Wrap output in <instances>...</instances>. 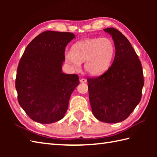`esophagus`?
<instances>
[{"label": "esophagus", "mask_w": 157, "mask_h": 157, "mask_svg": "<svg viewBox=\"0 0 157 157\" xmlns=\"http://www.w3.org/2000/svg\"><path fill=\"white\" fill-rule=\"evenodd\" d=\"M86 82H87V80H86V79H85V78H81L80 79V82L81 83H86Z\"/></svg>", "instance_id": "esophagus-1"}]
</instances>
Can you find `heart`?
<instances>
[{
    "instance_id": "heart-1",
    "label": "heart",
    "mask_w": 157,
    "mask_h": 157,
    "mask_svg": "<svg viewBox=\"0 0 157 157\" xmlns=\"http://www.w3.org/2000/svg\"><path fill=\"white\" fill-rule=\"evenodd\" d=\"M115 53V46L111 38H94L76 42L65 57L74 67H78L79 63L84 62L86 71L92 75H97L109 67Z\"/></svg>"
}]
</instances>
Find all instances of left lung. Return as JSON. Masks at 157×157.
<instances>
[{
    "label": "left lung",
    "instance_id": "left-lung-1",
    "mask_svg": "<svg viewBox=\"0 0 157 157\" xmlns=\"http://www.w3.org/2000/svg\"><path fill=\"white\" fill-rule=\"evenodd\" d=\"M104 31L112 36L115 55L107 71L87 78L89 99L96 119L115 123L128 118L140 102L144 75L138 56L125 36L113 28Z\"/></svg>",
    "mask_w": 157,
    "mask_h": 157
}]
</instances>
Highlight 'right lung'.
Segmentation results:
<instances>
[{"mask_svg":"<svg viewBox=\"0 0 157 157\" xmlns=\"http://www.w3.org/2000/svg\"><path fill=\"white\" fill-rule=\"evenodd\" d=\"M75 38L71 32L45 31L25 49L17 67L15 88L19 105L33 121L51 123L63 119L73 91L79 84L76 74L62 73L65 50Z\"/></svg>","mask_w":157,"mask_h":157,"instance_id":"add662e5","label":"right lung"}]
</instances>
